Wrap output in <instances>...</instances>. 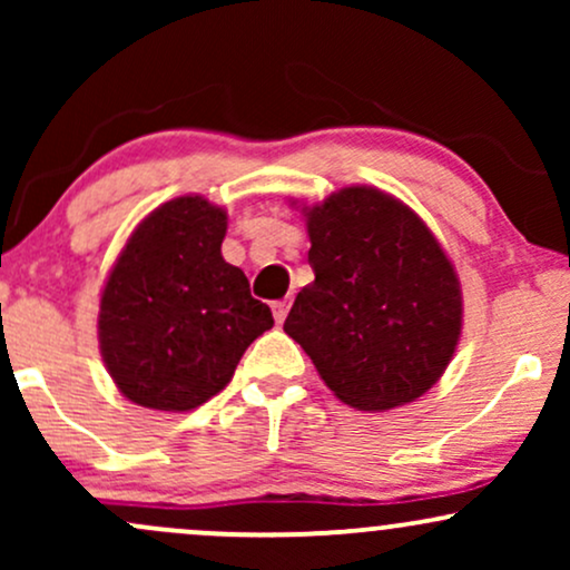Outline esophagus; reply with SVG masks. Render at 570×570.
Segmentation results:
<instances>
[{
	"label": "esophagus",
	"mask_w": 570,
	"mask_h": 570,
	"mask_svg": "<svg viewBox=\"0 0 570 570\" xmlns=\"http://www.w3.org/2000/svg\"><path fill=\"white\" fill-rule=\"evenodd\" d=\"M286 313H289V303H286V299H278V303H273V318H276L278 324H284Z\"/></svg>",
	"instance_id": "34e87169"
}]
</instances>
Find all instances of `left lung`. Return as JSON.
Wrapping results in <instances>:
<instances>
[{
    "label": "left lung",
    "mask_w": 570,
    "mask_h": 570,
    "mask_svg": "<svg viewBox=\"0 0 570 570\" xmlns=\"http://www.w3.org/2000/svg\"><path fill=\"white\" fill-rule=\"evenodd\" d=\"M316 281L284 332L340 402L383 412L442 377L461 337V284L412 208L375 187H345L307 208Z\"/></svg>",
    "instance_id": "left-lung-1"
}]
</instances>
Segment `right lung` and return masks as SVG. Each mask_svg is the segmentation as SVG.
<instances>
[{"label":"right lung","instance_id":"obj_1","mask_svg":"<svg viewBox=\"0 0 570 570\" xmlns=\"http://www.w3.org/2000/svg\"><path fill=\"white\" fill-rule=\"evenodd\" d=\"M227 214L200 195L155 208L109 273L98 343L122 396L185 412L230 383L248 345L273 326L240 267L225 263Z\"/></svg>","mask_w":570,"mask_h":570}]
</instances>
